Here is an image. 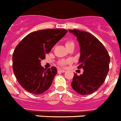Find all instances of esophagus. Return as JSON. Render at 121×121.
<instances>
[{
	"label": "esophagus",
	"mask_w": 121,
	"mask_h": 121,
	"mask_svg": "<svg viewBox=\"0 0 121 121\" xmlns=\"http://www.w3.org/2000/svg\"><path fill=\"white\" fill-rule=\"evenodd\" d=\"M65 72V71L64 70H58V73H64Z\"/></svg>",
	"instance_id": "1"
}]
</instances>
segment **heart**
<instances>
[{
  "label": "heart",
  "instance_id": "obj_1",
  "mask_svg": "<svg viewBox=\"0 0 121 121\" xmlns=\"http://www.w3.org/2000/svg\"><path fill=\"white\" fill-rule=\"evenodd\" d=\"M74 42L72 41V40H67L65 42V46L66 47H68L69 46H74ZM70 60H61L59 62V65L61 67H64L65 66V65H67V64L70 62Z\"/></svg>",
  "mask_w": 121,
  "mask_h": 121
}]
</instances>
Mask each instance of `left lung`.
Here are the masks:
<instances>
[{
    "label": "left lung",
    "mask_w": 121,
    "mask_h": 121,
    "mask_svg": "<svg viewBox=\"0 0 121 121\" xmlns=\"http://www.w3.org/2000/svg\"><path fill=\"white\" fill-rule=\"evenodd\" d=\"M77 37L80 46L78 68H83L80 76L74 74L71 86L78 93H93L104 84L109 70L110 56L102 43L90 33L68 30Z\"/></svg>",
    "instance_id": "obj_1"
}]
</instances>
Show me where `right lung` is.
<instances>
[{
  "label": "right lung",
  "instance_id": "1",
  "mask_svg": "<svg viewBox=\"0 0 121 121\" xmlns=\"http://www.w3.org/2000/svg\"><path fill=\"white\" fill-rule=\"evenodd\" d=\"M65 29H48L30 33L17 45L13 55V70L22 88L34 95L47 90L57 73L52 67L45 70L41 60L67 34Z\"/></svg>",
  "mask_w": 121,
  "mask_h": 121
}]
</instances>
